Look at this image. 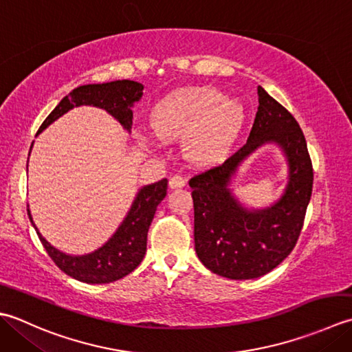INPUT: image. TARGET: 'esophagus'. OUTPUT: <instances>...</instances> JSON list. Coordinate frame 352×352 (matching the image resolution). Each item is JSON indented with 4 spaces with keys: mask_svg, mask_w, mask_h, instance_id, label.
Wrapping results in <instances>:
<instances>
[{
    "mask_svg": "<svg viewBox=\"0 0 352 352\" xmlns=\"http://www.w3.org/2000/svg\"><path fill=\"white\" fill-rule=\"evenodd\" d=\"M168 185H170V188H173V190H176V188H182V186H185V179L182 177V176H173V177H170V181H168Z\"/></svg>",
    "mask_w": 352,
    "mask_h": 352,
    "instance_id": "esophagus-1",
    "label": "esophagus"
}]
</instances>
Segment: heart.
I'll return each mask as SVG.
<instances>
[{
  "label": "heart",
  "instance_id": "1",
  "mask_svg": "<svg viewBox=\"0 0 352 352\" xmlns=\"http://www.w3.org/2000/svg\"><path fill=\"white\" fill-rule=\"evenodd\" d=\"M241 104L225 98L208 86L182 88L156 103L150 124L157 138L173 141L184 136V155L197 166H211L223 160L239 135Z\"/></svg>",
  "mask_w": 352,
  "mask_h": 352
}]
</instances>
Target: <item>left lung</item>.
I'll return each mask as SVG.
<instances>
[{
	"label": "left lung",
	"instance_id": "8db88e82",
	"mask_svg": "<svg viewBox=\"0 0 352 352\" xmlns=\"http://www.w3.org/2000/svg\"><path fill=\"white\" fill-rule=\"evenodd\" d=\"M258 111L246 144L221 164L192 176L195 246L212 274L254 279L281 264L295 248L313 190V166L304 133L292 113L258 86ZM264 144H276L289 166L283 196L261 210H248L230 182L242 161Z\"/></svg>",
	"mask_w": 352,
	"mask_h": 352
}]
</instances>
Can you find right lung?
<instances>
[{
	"mask_svg": "<svg viewBox=\"0 0 352 352\" xmlns=\"http://www.w3.org/2000/svg\"><path fill=\"white\" fill-rule=\"evenodd\" d=\"M142 89H144V86L133 80H116L78 86L60 100V103L41 124L38 133L54 123L63 113L78 106H96L100 109H104L127 132H131L133 118L132 106L142 97ZM166 196L167 179L142 186L136 192L127 216L121 221V225L111 239L94 252L85 255H69L50 245L36 228L28 208L27 212L41 243L57 267L77 281L86 284H107L129 275L140 266L146 255L148 226L152 223L157 205Z\"/></svg>",
	"mask_w": 352,
	"mask_h": 352,
	"instance_id": "right-lung-1",
	"label": "right lung"
}]
</instances>
